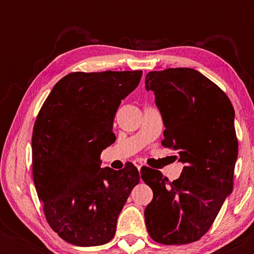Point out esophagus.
Listing matches in <instances>:
<instances>
[{"instance_id": "obj_1", "label": "esophagus", "mask_w": 254, "mask_h": 254, "mask_svg": "<svg viewBox=\"0 0 254 254\" xmlns=\"http://www.w3.org/2000/svg\"><path fill=\"white\" fill-rule=\"evenodd\" d=\"M134 164H135V165H136V168H137V170H138V171H140V170H141V168H142V165H143V164H142V163H141V162H138V161H137V162H135V163H134Z\"/></svg>"}]
</instances>
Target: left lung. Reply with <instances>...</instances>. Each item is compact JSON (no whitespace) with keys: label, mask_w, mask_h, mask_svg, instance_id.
<instances>
[{"label":"left lung","mask_w":254,"mask_h":254,"mask_svg":"<svg viewBox=\"0 0 254 254\" xmlns=\"http://www.w3.org/2000/svg\"><path fill=\"white\" fill-rule=\"evenodd\" d=\"M145 88L154 91L163 117L162 145L185 164L173 182L155 170L142 173L154 193L145 225L155 242L190 244L209 230L234 189L235 110L220 86L190 68L148 72Z\"/></svg>","instance_id":"8db88e82"}]
</instances>
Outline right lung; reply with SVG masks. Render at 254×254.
I'll return each mask as SVG.
<instances>
[{
	"label": "right lung",
	"mask_w": 254,
	"mask_h": 254,
	"mask_svg": "<svg viewBox=\"0 0 254 254\" xmlns=\"http://www.w3.org/2000/svg\"><path fill=\"white\" fill-rule=\"evenodd\" d=\"M142 70L75 71L62 77L38 113L32 175L50 227L72 245L110 242L117 220L140 182L131 164L100 168V152L116 141L113 120Z\"/></svg>",
	"instance_id": "1"
}]
</instances>
